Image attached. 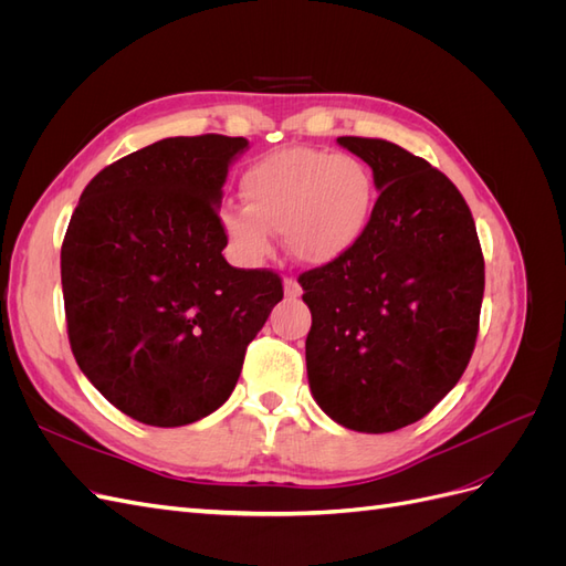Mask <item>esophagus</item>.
I'll list each match as a JSON object with an SVG mask.
<instances>
[{"label": "esophagus", "instance_id": "obj_1", "mask_svg": "<svg viewBox=\"0 0 566 566\" xmlns=\"http://www.w3.org/2000/svg\"><path fill=\"white\" fill-rule=\"evenodd\" d=\"M283 290H285V297L287 300H297L302 295V285L295 279H285L283 281Z\"/></svg>", "mask_w": 566, "mask_h": 566}]
</instances>
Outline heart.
I'll list each match as a JSON object with an SVG mask.
<instances>
[{
	"instance_id": "heart-1",
	"label": "heart",
	"mask_w": 566,
	"mask_h": 566,
	"mask_svg": "<svg viewBox=\"0 0 566 566\" xmlns=\"http://www.w3.org/2000/svg\"><path fill=\"white\" fill-rule=\"evenodd\" d=\"M245 205L219 210L221 229L245 262H262L273 233L306 264H331L368 231L375 184L352 156L316 148H283L252 163L241 179Z\"/></svg>"
}]
</instances>
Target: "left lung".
Here are the masks:
<instances>
[{"instance_id": "obj_1", "label": "left lung", "mask_w": 566, "mask_h": 566, "mask_svg": "<svg viewBox=\"0 0 566 566\" xmlns=\"http://www.w3.org/2000/svg\"><path fill=\"white\" fill-rule=\"evenodd\" d=\"M380 196L345 256L300 276L312 312L306 375L325 416L382 434L447 397L474 352L484 256L453 181L382 139L339 136Z\"/></svg>"}]
</instances>
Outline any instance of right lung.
Here are the masks:
<instances>
[{
    "label": "right lung",
    "instance_id": "obj_1",
    "mask_svg": "<svg viewBox=\"0 0 566 566\" xmlns=\"http://www.w3.org/2000/svg\"><path fill=\"white\" fill-rule=\"evenodd\" d=\"M243 136H169L84 188L61 248L67 339L80 370L125 416L181 427L238 382L245 349L283 300L279 273L221 250V186Z\"/></svg>",
    "mask_w": 566,
    "mask_h": 566
}]
</instances>
